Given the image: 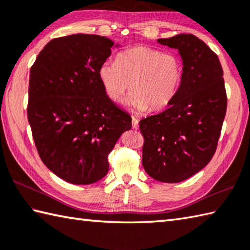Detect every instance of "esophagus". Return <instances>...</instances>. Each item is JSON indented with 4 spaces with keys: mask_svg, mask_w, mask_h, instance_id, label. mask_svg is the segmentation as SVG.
I'll return each mask as SVG.
<instances>
[{
    "mask_svg": "<svg viewBox=\"0 0 250 250\" xmlns=\"http://www.w3.org/2000/svg\"><path fill=\"white\" fill-rule=\"evenodd\" d=\"M138 123H139V122H138L137 119H136L135 116L131 117V126H133L134 129H138V126H139Z\"/></svg>",
    "mask_w": 250,
    "mask_h": 250,
    "instance_id": "obj_1",
    "label": "esophagus"
}]
</instances>
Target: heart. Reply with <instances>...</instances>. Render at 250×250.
Here are the masks:
<instances>
[{
	"label": "heart",
	"instance_id": "heart-1",
	"mask_svg": "<svg viewBox=\"0 0 250 250\" xmlns=\"http://www.w3.org/2000/svg\"><path fill=\"white\" fill-rule=\"evenodd\" d=\"M180 58L149 45L120 52L115 62L102 63L99 78L111 101L121 103L130 84L128 104L144 112L161 110L173 100L182 81Z\"/></svg>",
	"mask_w": 250,
	"mask_h": 250
}]
</instances>
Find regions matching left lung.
I'll list each match as a JSON object with an SVG mask.
<instances>
[{
	"instance_id": "1",
	"label": "left lung",
	"mask_w": 250,
	"mask_h": 250,
	"mask_svg": "<svg viewBox=\"0 0 250 250\" xmlns=\"http://www.w3.org/2000/svg\"><path fill=\"white\" fill-rule=\"evenodd\" d=\"M183 60L180 87L168 107L139 122L143 166L154 180L183 182L208 164L227 113L223 69L214 52L194 35L158 39Z\"/></svg>"
}]
</instances>
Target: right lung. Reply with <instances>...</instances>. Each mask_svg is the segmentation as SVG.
<instances>
[{
    "label": "right lung",
    "mask_w": 250,
    "mask_h": 250,
    "mask_svg": "<svg viewBox=\"0 0 250 250\" xmlns=\"http://www.w3.org/2000/svg\"><path fill=\"white\" fill-rule=\"evenodd\" d=\"M113 45L97 35L55 38L30 68L27 114L38 153L76 185L106 175L107 155L131 128L130 115L110 100L98 75Z\"/></svg>",
    "instance_id": "add662e5"
}]
</instances>
